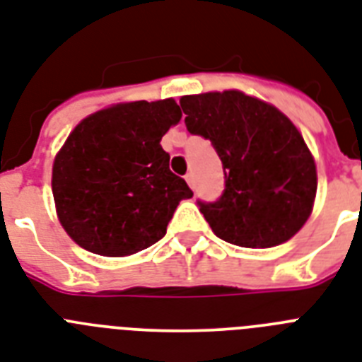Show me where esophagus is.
I'll list each match as a JSON object with an SVG mask.
<instances>
[{"instance_id":"34e87169","label":"esophagus","mask_w":362,"mask_h":362,"mask_svg":"<svg viewBox=\"0 0 362 362\" xmlns=\"http://www.w3.org/2000/svg\"><path fill=\"white\" fill-rule=\"evenodd\" d=\"M186 182H187V186H189L191 189H195V175H193V173H187Z\"/></svg>"}]
</instances>
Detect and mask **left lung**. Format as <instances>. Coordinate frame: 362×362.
Returning a JSON list of instances; mask_svg holds the SVG:
<instances>
[{
  "mask_svg": "<svg viewBox=\"0 0 362 362\" xmlns=\"http://www.w3.org/2000/svg\"><path fill=\"white\" fill-rule=\"evenodd\" d=\"M180 105L187 130L210 139L223 161L221 199L199 202L214 234L247 249L296 236L313 214L318 175L292 120L236 89L182 96Z\"/></svg>",
  "mask_w": 362,
  "mask_h": 362,
  "instance_id": "obj_1",
  "label": "left lung"
}]
</instances>
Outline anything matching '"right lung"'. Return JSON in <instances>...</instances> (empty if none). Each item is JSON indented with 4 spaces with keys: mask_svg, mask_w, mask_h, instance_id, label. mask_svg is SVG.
<instances>
[{
    "mask_svg": "<svg viewBox=\"0 0 362 362\" xmlns=\"http://www.w3.org/2000/svg\"><path fill=\"white\" fill-rule=\"evenodd\" d=\"M182 119L173 98L119 102L85 117L55 154L52 193L59 223L79 247L130 257L165 236L191 199L160 141Z\"/></svg>",
    "mask_w": 362,
    "mask_h": 362,
    "instance_id": "add662e5",
    "label": "right lung"
}]
</instances>
